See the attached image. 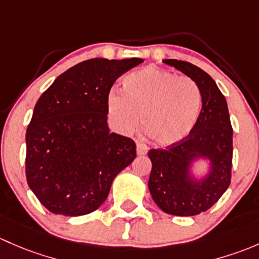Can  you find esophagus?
I'll return each mask as SVG.
<instances>
[{
  "label": "esophagus",
  "mask_w": 259,
  "mask_h": 259,
  "mask_svg": "<svg viewBox=\"0 0 259 259\" xmlns=\"http://www.w3.org/2000/svg\"><path fill=\"white\" fill-rule=\"evenodd\" d=\"M136 145H137V154L142 156V154L147 153L148 147L145 145V143H142V142H140V141H137V143H136Z\"/></svg>",
  "instance_id": "34e87169"
}]
</instances>
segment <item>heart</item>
I'll use <instances>...</instances> for the list:
<instances>
[{
  "mask_svg": "<svg viewBox=\"0 0 259 259\" xmlns=\"http://www.w3.org/2000/svg\"><path fill=\"white\" fill-rule=\"evenodd\" d=\"M123 93L108 96V112L122 132H132L142 118L146 132L161 146L188 137L198 121L201 96L187 77L149 66L123 79Z\"/></svg>",
  "mask_w": 259,
  "mask_h": 259,
  "instance_id": "obj_1",
  "label": "heart"
}]
</instances>
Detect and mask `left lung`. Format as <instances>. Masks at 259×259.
Masks as SVG:
<instances>
[{"mask_svg": "<svg viewBox=\"0 0 259 259\" xmlns=\"http://www.w3.org/2000/svg\"><path fill=\"white\" fill-rule=\"evenodd\" d=\"M166 65L188 76L198 87L202 110L193 131L167 148L151 149L148 188L154 203L173 215H196L209 209L231 183L233 130L227 101L212 77L197 66L178 60ZM198 159L207 160L209 170L201 179L191 172Z\"/></svg>", "mask_w": 259, "mask_h": 259, "instance_id": "left-lung-1", "label": "left lung"}]
</instances>
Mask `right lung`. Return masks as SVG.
Masks as SVG:
<instances>
[{
  "instance_id": "right-lung-1",
  "label": "right lung",
  "mask_w": 259,
  "mask_h": 259,
  "mask_svg": "<svg viewBox=\"0 0 259 259\" xmlns=\"http://www.w3.org/2000/svg\"><path fill=\"white\" fill-rule=\"evenodd\" d=\"M142 58H91L42 93L26 132L28 187L50 212L83 215L106 201L114 177L136 158V143L110 132L108 95Z\"/></svg>"
}]
</instances>
